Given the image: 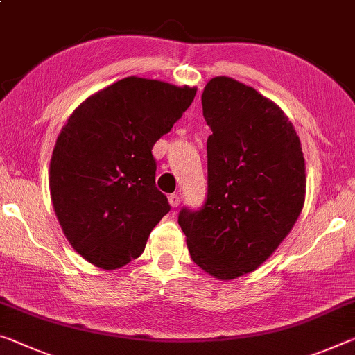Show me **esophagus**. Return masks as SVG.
<instances>
[{"label": "esophagus", "mask_w": 355, "mask_h": 355, "mask_svg": "<svg viewBox=\"0 0 355 355\" xmlns=\"http://www.w3.org/2000/svg\"><path fill=\"white\" fill-rule=\"evenodd\" d=\"M168 204H171V207H173V208H175V207H178L180 205V198H178V194H171V196H168Z\"/></svg>", "instance_id": "esophagus-1"}]
</instances>
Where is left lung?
<instances>
[{"label": "left lung", "instance_id": "left-lung-1", "mask_svg": "<svg viewBox=\"0 0 355 355\" xmlns=\"http://www.w3.org/2000/svg\"><path fill=\"white\" fill-rule=\"evenodd\" d=\"M208 193L178 224L191 259L218 279L267 261L294 227L305 202V159L289 118L254 88L215 77L202 93Z\"/></svg>", "mask_w": 355, "mask_h": 355}]
</instances>
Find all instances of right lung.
I'll return each instance as SVG.
<instances>
[{
	"mask_svg": "<svg viewBox=\"0 0 355 355\" xmlns=\"http://www.w3.org/2000/svg\"><path fill=\"white\" fill-rule=\"evenodd\" d=\"M196 92L132 76L94 93L67 118L50 159L49 187L67 241L89 263L115 270L137 259L171 210L156 188L151 148Z\"/></svg>",
	"mask_w": 355,
	"mask_h": 355,
	"instance_id": "add662e5",
	"label": "right lung"
}]
</instances>
